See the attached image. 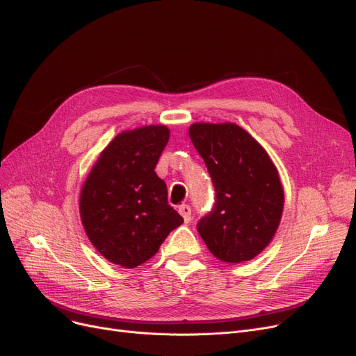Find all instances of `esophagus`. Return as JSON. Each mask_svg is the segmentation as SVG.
<instances>
[{"mask_svg": "<svg viewBox=\"0 0 356 356\" xmlns=\"http://www.w3.org/2000/svg\"><path fill=\"white\" fill-rule=\"evenodd\" d=\"M179 213L183 217V220H185V222H189L192 220V208L188 204L180 205L179 207Z\"/></svg>", "mask_w": 356, "mask_h": 356, "instance_id": "obj_1", "label": "esophagus"}]
</instances>
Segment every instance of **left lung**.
I'll list each match as a JSON object with an SVG mask.
<instances>
[{
  "mask_svg": "<svg viewBox=\"0 0 356 356\" xmlns=\"http://www.w3.org/2000/svg\"><path fill=\"white\" fill-rule=\"evenodd\" d=\"M189 138L202 156L216 202L196 229L216 258H255L279 227L284 195L277 168L261 145L233 123H195Z\"/></svg>",
  "mask_w": 356,
  "mask_h": 356,
  "instance_id": "left-lung-1",
  "label": "left lung"
}]
</instances>
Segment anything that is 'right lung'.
<instances>
[{
  "label": "right lung",
  "mask_w": 356,
  "mask_h": 356,
  "mask_svg": "<svg viewBox=\"0 0 356 356\" xmlns=\"http://www.w3.org/2000/svg\"><path fill=\"white\" fill-rule=\"evenodd\" d=\"M170 138L165 126L117 135L101 152L81 192V218L98 252L124 268L154 257L183 218L168 205L155 167Z\"/></svg>",
  "instance_id": "1"
}]
</instances>
